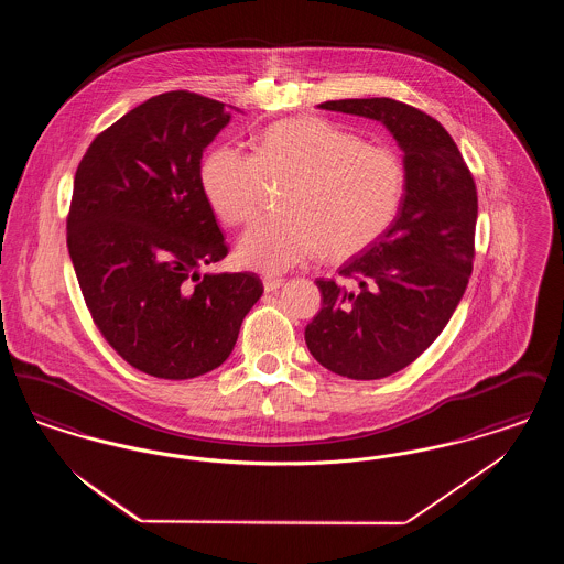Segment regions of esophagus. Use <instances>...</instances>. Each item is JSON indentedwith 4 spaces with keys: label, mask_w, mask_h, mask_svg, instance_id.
Here are the masks:
<instances>
[{
    "label": "esophagus",
    "mask_w": 564,
    "mask_h": 564,
    "mask_svg": "<svg viewBox=\"0 0 564 564\" xmlns=\"http://www.w3.org/2000/svg\"><path fill=\"white\" fill-rule=\"evenodd\" d=\"M262 283H264V292L267 294H272V292L283 288V279H274V276H267Z\"/></svg>",
    "instance_id": "34e87169"
}]
</instances>
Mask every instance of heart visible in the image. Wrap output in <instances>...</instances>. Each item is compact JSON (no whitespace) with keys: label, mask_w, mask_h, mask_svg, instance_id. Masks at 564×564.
<instances>
[{"label":"heart","mask_w":564,"mask_h":564,"mask_svg":"<svg viewBox=\"0 0 564 564\" xmlns=\"http://www.w3.org/2000/svg\"><path fill=\"white\" fill-rule=\"evenodd\" d=\"M269 182L290 184L285 214L256 219L239 239L237 260L281 274L322 247L329 258H349L372 245L402 207L405 169L393 150L313 116L272 124L256 154L219 145L200 169L203 192L226 224L256 214Z\"/></svg>","instance_id":"heart-1"}]
</instances>
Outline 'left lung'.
<instances>
[{
	"instance_id": "obj_1",
	"label": "left lung",
	"mask_w": 564,
	"mask_h": 564,
	"mask_svg": "<svg viewBox=\"0 0 564 564\" xmlns=\"http://www.w3.org/2000/svg\"><path fill=\"white\" fill-rule=\"evenodd\" d=\"M317 108L380 122L403 152L398 217L338 270L359 288L317 279L322 311L304 332L323 368L376 380L410 366L451 322L474 267L478 194L453 137L425 111L387 97Z\"/></svg>"
}]
</instances>
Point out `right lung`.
I'll list each match as a JSON object with an SVG mask.
<instances>
[{
    "label": "right lung",
    "mask_w": 564,
    "mask_h": 564,
    "mask_svg": "<svg viewBox=\"0 0 564 564\" xmlns=\"http://www.w3.org/2000/svg\"><path fill=\"white\" fill-rule=\"evenodd\" d=\"M228 108L186 90L152 97L99 134L76 171L67 247L82 295L116 352L156 378L221 366L264 292L251 272L200 274L228 253L200 186Z\"/></svg>",
    "instance_id": "obj_1"
}]
</instances>
